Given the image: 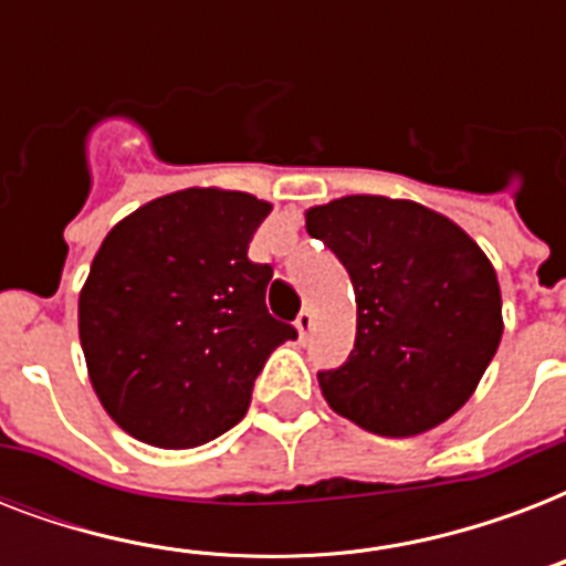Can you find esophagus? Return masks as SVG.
Returning a JSON list of instances; mask_svg holds the SVG:
<instances>
[{"mask_svg":"<svg viewBox=\"0 0 566 566\" xmlns=\"http://www.w3.org/2000/svg\"><path fill=\"white\" fill-rule=\"evenodd\" d=\"M293 326H296L300 337H308V332H311V328H314V314H311V311H302Z\"/></svg>","mask_w":566,"mask_h":566,"instance_id":"esophagus-1","label":"esophagus"}]
</instances>
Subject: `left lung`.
<instances>
[{"mask_svg": "<svg viewBox=\"0 0 566 566\" xmlns=\"http://www.w3.org/2000/svg\"><path fill=\"white\" fill-rule=\"evenodd\" d=\"M353 279L355 349L319 390L346 420L413 438L473 396L502 337L496 270L461 226L411 199L344 196L305 211Z\"/></svg>", "mask_w": 566, "mask_h": 566, "instance_id": "obj_1", "label": "left lung"}]
</instances>
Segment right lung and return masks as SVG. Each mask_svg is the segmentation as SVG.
I'll use <instances>...</instances> for the list:
<instances>
[{
  "label": "right lung",
  "mask_w": 566,
  "mask_h": 566,
  "mask_svg": "<svg viewBox=\"0 0 566 566\" xmlns=\"http://www.w3.org/2000/svg\"><path fill=\"white\" fill-rule=\"evenodd\" d=\"M273 205L188 188L146 202L102 240L78 296L91 385L149 447L190 449L238 426L275 346L296 328L266 311L273 266L249 240Z\"/></svg>",
  "instance_id": "right-lung-1"
}]
</instances>
